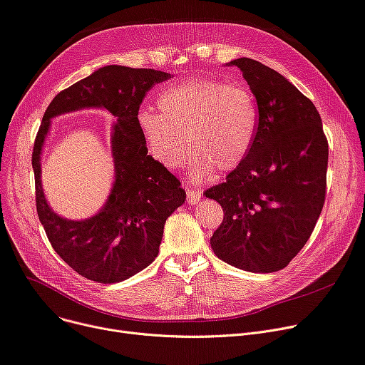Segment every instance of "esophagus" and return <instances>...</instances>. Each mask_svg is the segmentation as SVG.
Here are the masks:
<instances>
[{"label": "esophagus", "instance_id": "34e87169", "mask_svg": "<svg viewBox=\"0 0 365 365\" xmlns=\"http://www.w3.org/2000/svg\"><path fill=\"white\" fill-rule=\"evenodd\" d=\"M201 195H202V193H201L200 189H187V190H186L187 204H190V205L198 204L200 200H201Z\"/></svg>", "mask_w": 365, "mask_h": 365}]
</instances>
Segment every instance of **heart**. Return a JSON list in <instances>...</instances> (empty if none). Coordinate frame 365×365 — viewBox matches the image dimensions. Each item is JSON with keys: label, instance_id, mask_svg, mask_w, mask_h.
<instances>
[{"label": "heart", "instance_id": "heart-1", "mask_svg": "<svg viewBox=\"0 0 365 365\" xmlns=\"http://www.w3.org/2000/svg\"><path fill=\"white\" fill-rule=\"evenodd\" d=\"M157 103L160 113L140 108L136 125L150 157L161 167H180L189 143V173L198 182L215 168L230 172L247 158L258 125L250 89L198 79L165 88Z\"/></svg>", "mask_w": 365, "mask_h": 365}]
</instances>
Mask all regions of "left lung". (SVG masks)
Returning <instances> with one entry per match:
<instances>
[{"label":"left lung","mask_w":365,"mask_h":365,"mask_svg":"<svg viewBox=\"0 0 365 365\" xmlns=\"http://www.w3.org/2000/svg\"><path fill=\"white\" fill-rule=\"evenodd\" d=\"M227 66L248 82L258 126L247 158L204 192L225 211L211 248L236 269L273 273L304 248L322 214L329 145L317 108L280 73L245 57Z\"/></svg>","instance_id":"obj_1"}]
</instances>
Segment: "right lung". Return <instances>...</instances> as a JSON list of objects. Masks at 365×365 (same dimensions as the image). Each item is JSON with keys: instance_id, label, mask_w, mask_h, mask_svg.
Segmentation results:
<instances>
[{"instance_id": "obj_1", "label": "right lung", "mask_w": 365, "mask_h": 365, "mask_svg": "<svg viewBox=\"0 0 365 365\" xmlns=\"http://www.w3.org/2000/svg\"><path fill=\"white\" fill-rule=\"evenodd\" d=\"M170 78V73L154 68L106 66L56 95L42 117L32 154L39 222L60 258L89 280L117 283L148 267L158 255L165 220L186 200L180 182L148 155L136 125L145 93ZM83 108H103L116 118L115 180L98 213L68 221L44 198L40 155L51 120Z\"/></svg>"}]
</instances>
